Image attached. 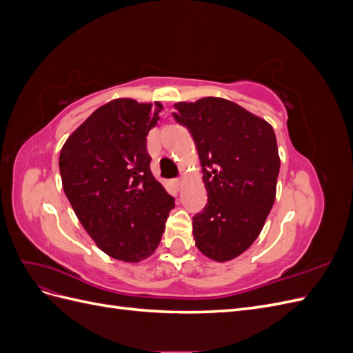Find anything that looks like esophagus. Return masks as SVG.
Instances as JSON below:
<instances>
[{
  "label": "esophagus",
  "instance_id": "34e87169",
  "mask_svg": "<svg viewBox=\"0 0 353 353\" xmlns=\"http://www.w3.org/2000/svg\"><path fill=\"white\" fill-rule=\"evenodd\" d=\"M172 183L175 184V187H181V184H183V179H181V178H176V179H174V181H172Z\"/></svg>",
  "mask_w": 353,
  "mask_h": 353
}]
</instances>
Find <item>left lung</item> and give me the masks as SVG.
I'll return each mask as SVG.
<instances>
[{
    "instance_id": "obj_1",
    "label": "left lung",
    "mask_w": 353,
    "mask_h": 353,
    "mask_svg": "<svg viewBox=\"0 0 353 353\" xmlns=\"http://www.w3.org/2000/svg\"><path fill=\"white\" fill-rule=\"evenodd\" d=\"M172 113L194 138L208 205L193 218L197 249L228 262L261 234L275 201L280 156L272 126L221 97L179 101Z\"/></svg>"
}]
</instances>
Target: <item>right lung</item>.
Listing matches in <instances>:
<instances>
[{
    "mask_svg": "<svg viewBox=\"0 0 353 353\" xmlns=\"http://www.w3.org/2000/svg\"><path fill=\"white\" fill-rule=\"evenodd\" d=\"M162 110L160 101L105 103L69 135L59 157L63 190L82 227L100 250L128 263L154 253L175 206L147 153Z\"/></svg>",
    "mask_w": 353,
    "mask_h": 353,
    "instance_id": "right-lung-1",
    "label": "right lung"
}]
</instances>
